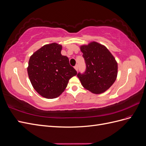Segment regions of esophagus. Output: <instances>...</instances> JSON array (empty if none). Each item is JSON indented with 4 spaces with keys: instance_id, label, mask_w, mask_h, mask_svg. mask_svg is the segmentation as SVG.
Here are the masks:
<instances>
[{
    "instance_id": "34e87169",
    "label": "esophagus",
    "mask_w": 146,
    "mask_h": 146,
    "mask_svg": "<svg viewBox=\"0 0 146 146\" xmlns=\"http://www.w3.org/2000/svg\"><path fill=\"white\" fill-rule=\"evenodd\" d=\"M74 68H75V69H76V70H77H77H78V65L76 64V66H74Z\"/></svg>"
}]
</instances>
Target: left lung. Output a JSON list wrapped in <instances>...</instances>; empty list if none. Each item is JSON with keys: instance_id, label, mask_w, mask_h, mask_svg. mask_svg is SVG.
Wrapping results in <instances>:
<instances>
[{"instance_id": "8db88e82", "label": "left lung", "mask_w": 146, "mask_h": 146, "mask_svg": "<svg viewBox=\"0 0 146 146\" xmlns=\"http://www.w3.org/2000/svg\"><path fill=\"white\" fill-rule=\"evenodd\" d=\"M86 64V70L77 77L83 86L94 94L107 91L115 82L117 63L105 46L96 42L80 47Z\"/></svg>"}]
</instances>
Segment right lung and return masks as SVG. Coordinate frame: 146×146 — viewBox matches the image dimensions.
Returning a JSON list of instances; mask_svg holds the SVG:
<instances>
[{
    "label": "right lung",
    "instance_id": "add662e5",
    "mask_svg": "<svg viewBox=\"0 0 146 146\" xmlns=\"http://www.w3.org/2000/svg\"><path fill=\"white\" fill-rule=\"evenodd\" d=\"M62 46L52 43L42 46L30 56L27 72L31 83L38 94L47 99L58 97L69 80L77 75L69 58L61 55Z\"/></svg>",
    "mask_w": 146,
    "mask_h": 146
}]
</instances>
